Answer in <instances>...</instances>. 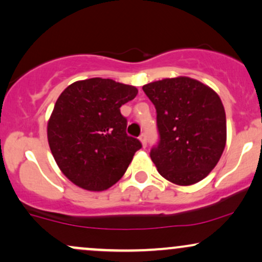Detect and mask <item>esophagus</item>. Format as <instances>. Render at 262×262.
<instances>
[{"mask_svg": "<svg viewBox=\"0 0 262 262\" xmlns=\"http://www.w3.org/2000/svg\"><path fill=\"white\" fill-rule=\"evenodd\" d=\"M139 139L141 141V144H143V147H146V144H147V139H146V134L143 133L139 137Z\"/></svg>", "mask_w": 262, "mask_h": 262, "instance_id": "1", "label": "esophagus"}]
</instances>
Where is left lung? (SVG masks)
<instances>
[{
	"label": "left lung",
	"mask_w": 262,
	"mask_h": 262,
	"mask_svg": "<svg viewBox=\"0 0 262 262\" xmlns=\"http://www.w3.org/2000/svg\"><path fill=\"white\" fill-rule=\"evenodd\" d=\"M143 90L157 113L160 141L150 152L157 171L177 185L203 181L226 146V112L220 96L189 77L152 81Z\"/></svg>",
	"instance_id": "1"
}]
</instances>
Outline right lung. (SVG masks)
<instances>
[{
	"instance_id": "right-lung-1",
	"label": "right lung",
	"mask_w": 262,
	"mask_h": 262,
	"mask_svg": "<svg viewBox=\"0 0 262 262\" xmlns=\"http://www.w3.org/2000/svg\"><path fill=\"white\" fill-rule=\"evenodd\" d=\"M138 89L91 78L63 90L47 123L50 149L63 174L90 191L111 188L127 171L141 143L125 133L121 106Z\"/></svg>"
}]
</instances>
